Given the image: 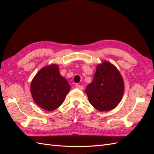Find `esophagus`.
I'll return each mask as SVG.
<instances>
[{
	"label": "esophagus",
	"instance_id": "1",
	"mask_svg": "<svg viewBox=\"0 0 154 154\" xmlns=\"http://www.w3.org/2000/svg\"><path fill=\"white\" fill-rule=\"evenodd\" d=\"M75 87H76V88H78V89H80V90H83V87L82 85H78V84H76V85H75Z\"/></svg>",
	"mask_w": 154,
	"mask_h": 154
}]
</instances>
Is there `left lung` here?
<instances>
[{
    "label": "left lung",
    "instance_id": "obj_1",
    "mask_svg": "<svg viewBox=\"0 0 154 154\" xmlns=\"http://www.w3.org/2000/svg\"><path fill=\"white\" fill-rule=\"evenodd\" d=\"M88 101L101 112L114 109L122 98L124 82L118 70L105 61L97 66L93 81L85 88Z\"/></svg>",
    "mask_w": 154,
    "mask_h": 154
}]
</instances>
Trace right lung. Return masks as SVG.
Segmentation results:
<instances>
[{
	"mask_svg": "<svg viewBox=\"0 0 154 154\" xmlns=\"http://www.w3.org/2000/svg\"><path fill=\"white\" fill-rule=\"evenodd\" d=\"M69 90V84L60 75L58 67L55 64L42 69L31 84V92L35 102L48 111L58 108Z\"/></svg>",
	"mask_w": 154,
	"mask_h": 154,
	"instance_id": "add662e5",
	"label": "right lung"
}]
</instances>
